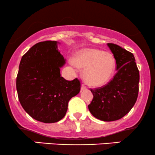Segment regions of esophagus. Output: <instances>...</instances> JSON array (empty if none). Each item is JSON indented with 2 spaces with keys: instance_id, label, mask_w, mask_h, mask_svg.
<instances>
[{
  "instance_id": "obj_1",
  "label": "esophagus",
  "mask_w": 155,
  "mask_h": 155,
  "mask_svg": "<svg viewBox=\"0 0 155 155\" xmlns=\"http://www.w3.org/2000/svg\"><path fill=\"white\" fill-rule=\"evenodd\" d=\"M87 87L84 84H81V91H84V90H86Z\"/></svg>"
}]
</instances>
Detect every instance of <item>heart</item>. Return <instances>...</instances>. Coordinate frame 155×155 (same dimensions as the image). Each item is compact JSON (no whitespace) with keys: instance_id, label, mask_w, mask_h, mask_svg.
Wrapping results in <instances>:
<instances>
[{"instance_id":"obj_1","label":"heart","mask_w":155,"mask_h":155,"mask_svg":"<svg viewBox=\"0 0 155 155\" xmlns=\"http://www.w3.org/2000/svg\"><path fill=\"white\" fill-rule=\"evenodd\" d=\"M73 63L84 68L83 79L88 85L100 87L106 85L113 77L116 71V60L111 54L95 48H87L78 51Z\"/></svg>"}]
</instances>
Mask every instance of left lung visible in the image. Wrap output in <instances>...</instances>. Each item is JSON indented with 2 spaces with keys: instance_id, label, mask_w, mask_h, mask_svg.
I'll return each mask as SVG.
<instances>
[{
  "instance_id": "left-lung-1",
  "label": "left lung",
  "mask_w": 155,
  "mask_h": 155,
  "mask_svg": "<svg viewBox=\"0 0 155 155\" xmlns=\"http://www.w3.org/2000/svg\"><path fill=\"white\" fill-rule=\"evenodd\" d=\"M116 60L117 74L106 86L92 90L93 99L88 106L92 116L111 122L125 116L136 104L139 71L134 55L114 44H107Z\"/></svg>"
}]
</instances>
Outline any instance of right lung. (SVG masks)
Returning a JSON list of instances; mask_svg holds the SVG:
<instances>
[{"instance_id": "right-lung-1", "label": "right lung", "mask_w": 155, "mask_h": 155, "mask_svg": "<svg viewBox=\"0 0 155 155\" xmlns=\"http://www.w3.org/2000/svg\"><path fill=\"white\" fill-rule=\"evenodd\" d=\"M58 41H46L33 46L22 56L17 77V91L22 108L32 118L54 123L66 114L68 101L79 94L78 79L67 81L60 75L65 60Z\"/></svg>"}]
</instances>
